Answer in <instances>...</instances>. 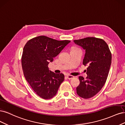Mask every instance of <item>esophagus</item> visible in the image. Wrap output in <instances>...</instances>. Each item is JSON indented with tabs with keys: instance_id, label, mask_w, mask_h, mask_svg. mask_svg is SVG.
Returning a JSON list of instances; mask_svg holds the SVG:
<instances>
[{
	"instance_id": "obj_1",
	"label": "esophagus",
	"mask_w": 125,
	"mask_h": 125,
	"mask_svg": "<svg viewBox=\"0 0 125 125\" xmlns=\"http://www.w3.org/2000/svg\"><path fill=\"white\" fill-rule=\"evenodd\" d=\"M67 77L68 79H72L74 78V76H72V75H67Z\"/></svg>"
}]
</instances>
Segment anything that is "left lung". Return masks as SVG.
I'll list each match as a JSON object with an SVG mask.
<instances>
[{"label":"left lung","mask_w":125,"mask_h":125,"mask_svg":"<svg viewBox=\"0 0 125 125\" xmlns=\"http://www.w3.org/2000/svg\"><path fill=\"white\" fill-rule=\"evenodd\" d=\"M74 42L86 50L83 60L88 65L86 79L79 76L80 83L76 88L77 94L83 99L93 97L102 89L109 73L112 54L103 39L94 37L74 40Z\"/></svg>","instance_id":"1"}]
</instances>
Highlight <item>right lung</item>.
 I'll list each match as a JSON object with an SVG mask.
<instances>
[{
    "instance_id": "add662e5",
    "label": "right lung",
    "mask_w": 125,
    "mask_h": 125,
    "mask_svg": "<svg viewBox=\"0 0 125 125\" xmlns=\"http://www.w3.org/2000/svg\"><path fill=\"white\" fill-rule=\"evenodd\" d=\"M70 42L39 36L29 40L24 47L21 58L24 75L35 93L43 99L57 94L64 79L63 74L49 71L48 64Z\"/></svg>"
}]
</instances>
